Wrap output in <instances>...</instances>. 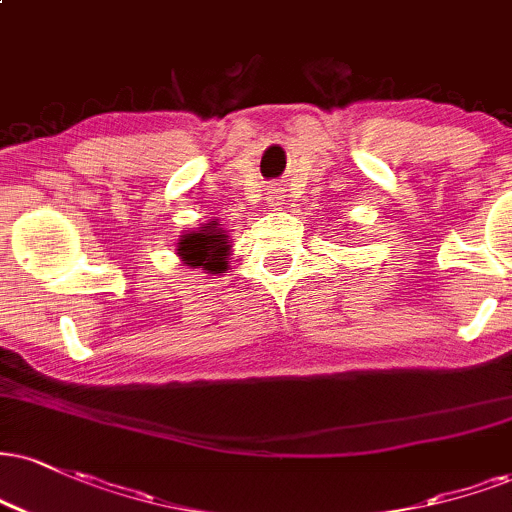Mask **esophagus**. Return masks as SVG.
<instances>
[{"label":"esophagus","instance_id":"34e87169","mask_svg":"<svg viewBox=\"0 0 512 512\" xmlns=\"http://www.w3.org/2000/svg\"><path fill=\"white\" fill-rule=\"evenodd\" d=\"M281 200H283L281 190H274V193L269 195V207H279V205H281Z\"/></svg>","mask_w":512,"mask_h":512}]
</instances>
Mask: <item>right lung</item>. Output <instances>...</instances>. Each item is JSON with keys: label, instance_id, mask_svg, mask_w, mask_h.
Returning <instances> with one entry per match:
<instances>
[{"label": "right lung", "instance_id": "obj_1", "mask_svg": "<svg viewBox=\"0 0 512 512\" xmlns=\"http://www.w3.org/2000/svg\"><path fill=\"white\" fill-rule=\"evenodd\" d=\"M178 260L188 269H202L205 274H224L229 269L231 240L229 233L221 229L219 219L200 224L197 229L178 236L176 243Z\"/></svg>", "mask_w": 512, "mask_h": 512}]
</instances>
